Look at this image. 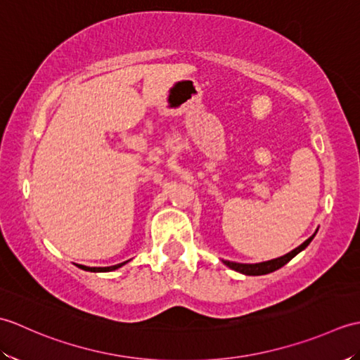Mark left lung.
<instances>
[{"mask_svg": "<svg viewBox=\"0 0 360 360\" xmlns=\"http://www.w3.org/2000/svg\"><path fill=\"white\" fill-rule=\"evenodd\" d=\"M317 233V231H316ZM316 233L309 236V238L304 241L303 244H300V246L295 248L294 250H290L289 254L283 255V257H278V258H274V259H269V262H263V263H255V264H243V263H235V262H227V259H224V264L231 267V269L236 271V272H241L244 275H264V274H269V272H274L280 269V267L285 266L286 263H289L290 259H292L298 252H302L303 249L308 248V244L312 241V238H314Z\"/></svg>", "mask_w": 360, "mask_h": 360, "instance_id": "left-lung-1", "label": "left lung"}]
</instances>
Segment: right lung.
<instances>
[{
	"mask_svg": "<svg viewBox=\"0 0 360 360\" xmlns=\"http://www.w3.org/2000/svg\"><path fill=\"white\" fill-rule=\"evenodd\" d=\"M125 263H128V262L119 263V264H114V266H108V267H88V266H82V264H79V266H80V269H83V271H89V272H110V271H116V269H119V267H122V266H124Z\"/></svg>",
	"mask_w": 360,
	"mask_h": 360,
	"instance_id": "1",
	"label": "right lung"
}]
</instances>
